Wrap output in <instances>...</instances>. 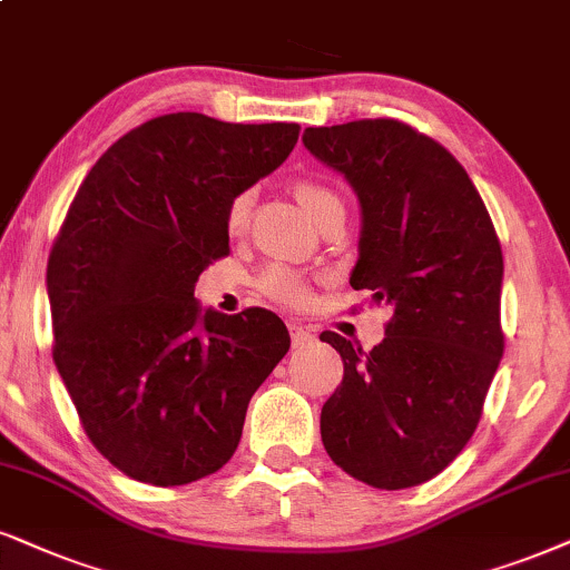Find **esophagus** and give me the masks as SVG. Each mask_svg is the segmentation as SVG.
Wrapping results in <instances>:
<instances>
[{"label":"esophagus","mask_w":570,"mask_h":570,"mask_svg":"<svg viewBox=\"0 0 570 570\" xmlns=\"http://www.w3.org/2000/svg\"><path fill=\"white\" fill-rule=\"evenodd\" d=\"M289 331H292V344H294V347H305V344H309L315 338L313 331L305 328V326H297V323H294V326H289Z\"/></svg>","instance_id":"34e87169"}]
</instances>
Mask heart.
Here are the masks:
<instances>
[{
    "instance_id": "obj_1",
    "label": "heart",
    "mask_w": 570,
    "mask_h": 570,
    "mask_svg": "<svg viewBox=\"0 0 570 570\" xmlns=\"http://www.w3.org/2000/svg\"><path fill=\"white\" fill-rule=\"evenodd\" d=\"M294 197L302 205V210H305L309 218L315 220V215L321 213V207L326 205V202L336 199V194L328 189V186H323L318 181H309V178H299L297 184H294ZM249 210H252V194L249 191H242L236 194V197L228 202L226 207V228L232 236H239L244 228H247V220H249ZM261 289L273 297L276 302H284V305L289 307H299L305 305L309 299V284L307 278L302 276V273L292 271V268H284V265H273L263 273L261 278Z\"/></svg>"
}]
</instances>
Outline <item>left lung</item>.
<instances>
[{
	"label": "left lung",
	"mask_w": 570,
	"mask_h": 570,
	"mask_svg": "<svg viewBox=\"0 0 570 570\" xmlns=\"http://www.w3.org/2000/svg\"><path fill=\"white\" fill-rule=\"evenodd\" d=\"M302 141L360 199L352 289L392 307L371 352L321 334L344 360L321 410L323 446L363 484L417 487L473 436L505 350L500 239L463 165L400 120L305 128Z\"/></svg>",
	"instance_id": "left-lung-1"
}]
</instances>
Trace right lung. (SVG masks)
<instances>
[{"label":"right lung","instance_id":"1","mask_svg":"<svg viewBox=\"0 0 570 570\" xmlns=\"http://www.w3.org/2000/svg\"><path fill=\"white\" fill-rule=\"evenodd\" d=\"M297 139V124L170 112L120 136L78 186L47 265L52 357L86 436L126 476L181 487L226 465L289 352L276 313L202 309L194 284L228 255V202Z\"/></svg>","mask_w":570,"mask_h":570}]
</instances>
